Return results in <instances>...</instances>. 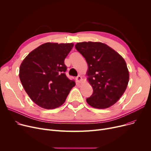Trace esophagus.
<instances>
[{"mask_svg": "<svg viewBox=\"0 0 151 151\" xmlns=\"http://www.w3.org/2000/svg\"><path fill=\"white\" fill-rule=\"evenodd\" d=\"M76 81L78 82V83H81L83 80H82V78L80 75H78L77 77H76Z\"/></svg>", "mask_w": 151, "mask_h": 151, "instance_id": "1", "label": "esophagus"}]
</instances>
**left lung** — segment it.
Masks as SVG:
<instances>
[{"mask_svg":"<svg viewBox=\"0 0 151 151\" xmlns=\"http://www.w3.org/2000/svg\"><path fill=\"white\" fill-rule=\"evenodd\" d=\"M75 47L88 65L87 75L93 93L86 99L88 104L99 109L113 106L124 93L129 81L125 60L111 47L100 42L78 43Z\"/></svg>","mask_w":151,"mask_h":151,"instance_id":"obj_1","label":"left lung"}]
</instances>
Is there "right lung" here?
<instances>
[{
	"label": "right lung",
	"mask_w": 151,
	"mask_h": 151,
	"mask_svg": "<svg viewBox=\"0 0 151 151\" xmlns=\"http://www.w3.org/2000/svg\"><path fill=\"white\" fill-rule=\"evenodd\" d=\"M73 43H46L31 51L19 68L24 89L34 103L54 109L65 102L75 83L67 77L64 60Z\"/></svg>",
	"instance_id": "right-lung-1"
}]
</instances>
